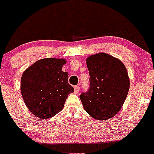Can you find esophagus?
<instances>
[{
    "label": "esophagus",
    "mask_w": 154,
    "mask_h": 154,
    "mask_svg": "<svg viewBox=\"0 0 154 154\" xmlns=\"http://www.w3.org/2000/svg\"><path fill=\"white\" fill-rule=\"evenodd\" d=\"M75 93H78L79 92V86H75Z\"/></svg>",
    "instance_id": "esophagus-1"
}]
</instances>
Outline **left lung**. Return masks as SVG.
<instances>
[{"label":"left lung","instance_id":"obj_1","mask_svg":"<svg viewBox=\"0 0 154 154\" xmlns=\"http://www.w3.org/2000/svg\"><path fill=\"white\" fill-rule=\"evenodd\" d=\"M90 87L79 95L83 108L95 119L115 116L125 103L130 89L127 69L119 59L105 53L86 59Z\"/></svg>","mask_w":154,"mask_h":154}]
</instances>
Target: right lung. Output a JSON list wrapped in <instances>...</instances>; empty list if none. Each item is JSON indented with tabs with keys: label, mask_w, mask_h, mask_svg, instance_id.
<instances>
[{
	"label": "right lung",
	"mask_w": 154,
	"mask_h": 154,
	"mask_svg": "<svg viewBox=\"0 0 154 154\" xmlns=\"http://www.w3.org/2000/svg\"><path fill=\"white\" fill-rule=\"evenodd\" d=\"M63 59L38 60L24 72L21 92L26 107L36 117L48 119L63 109L74 88L68 82L69 74L62 71Z\"/></svg>",
	"instance_id": "obj_1"
}]
</instances>
